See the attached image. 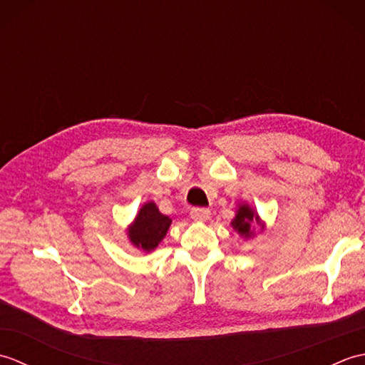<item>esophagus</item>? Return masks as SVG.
<instances>
[{
    "label": "esophagus",
    "mask_w": 365,
    "mask_h": 365,
    "mask_svg": "<svg viewBox=\"0 0 365 365\" xmlns=\"http://www.w3.org/2000/svg\"><path fill=\"white\" fill-rule=\"evenodd\" d=\"M190 215L195 221H207L208 218H210V210L204 207H195V208H191Z\"/></svg>",
    "instance_id": "34e87169"
}]
</instances>
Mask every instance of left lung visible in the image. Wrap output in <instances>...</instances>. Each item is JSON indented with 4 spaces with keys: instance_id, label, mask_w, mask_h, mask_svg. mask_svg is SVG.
<instances>
[{
    "instance_id": "obj_1",
    "label": "left lung",
    "mask_w": 365,
    "mask_h": 365,
    "mask_svg": "<svg viewBox=\"0 0 365 365\" xmlns=\"http://www.w3.org/2000/svg\"><path fill=\"white\" fill-rule=\"evenodd\" d=\"M255 224H259V215L254 213L247 205L240 207L235 220L232 221V226H234V229L238 230V234L243 237L252 235Z\"/></svg>"
}]
</instances>
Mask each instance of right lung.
<instances>
[{"label":"right lung","mask_w":365,"mask_h":365,"mask_svg":"<svg viewBox=\"0 0 365 365\" xmlns=\"http://www.w3.org/2000/svg\"><path fill=\"white\" fill-rule=\"evenodd\" d=\"M170 222V218L161 215L157 205L149 202L139 210L133 226L128 230V237L135 246L143 247L144 251H152L165 238Z\"/></svg>","instance_id":"right-lung-1"}]
</instances>
